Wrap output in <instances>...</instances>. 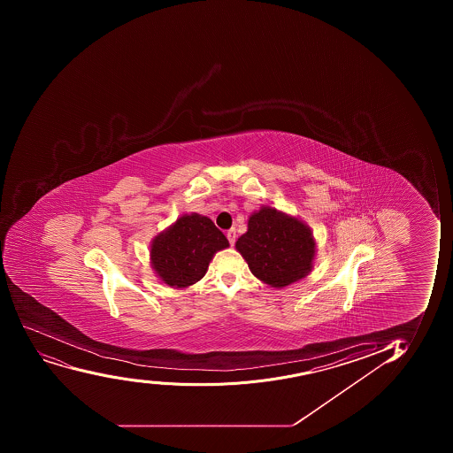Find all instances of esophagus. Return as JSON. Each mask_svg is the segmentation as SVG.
Instances as JSON below:
<instances>
[{
    "mask_svg": "<svg viewBox=\"0 0 453 453\" xmlns=\"http://www.w3.org/2000/svg\"><path fill=\"white\" fill-rule=\"evenodd\" d=\"M227 241L234 247V242H236V229L227 230Z\"/></svg>",
    "mask_w": 453,
    "mask_h": 453,
    "instance_id": "esophagus-1",
    "label": "esophagus"
}]
</instances>
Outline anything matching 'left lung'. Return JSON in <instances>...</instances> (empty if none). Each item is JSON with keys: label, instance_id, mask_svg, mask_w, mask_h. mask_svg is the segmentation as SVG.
I'll use <instances>...</instances> for the list:
<instances>
[{"label": "left lung", "instance_id": "1", "mask_svg": "<svg viewBox=\"0 0 453 453\" xmlns=\"http://www.w3.org/2000/svg\"><path fill=\"white\" fill-rule=\"evenodd\" d=\"M252 274L272 287L283 288L311 270L314 241L296 219L263 208L248 221V232L236 242Z\"/></svg>", "mask_w": 453, "mask_h": 453}]
</instances>
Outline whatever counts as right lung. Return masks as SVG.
Segmentation results:
<instances>
[{
	"instance_id": "add662e5",
	"label": "right lung",
	"mask_w": 453,
	"mask_h": 453,
	"mask_svg": "<svg viewBox=\"0 0 453 453\" xmlns=\"http://www.w3.org/2000/svg\"><path fill=\"white\" fill-rule=\"evenodd\" d=\"M227 247L229 241L210 219L183 215L153 241L150 257L166 285L186 288L203 278L215 252Z\"/></svg>"
}]
</instances>
